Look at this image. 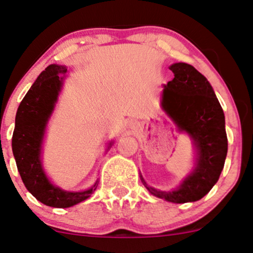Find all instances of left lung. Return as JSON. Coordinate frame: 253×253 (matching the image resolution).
<instances>
[{"mask_svg": "<svg viewBox=\"0 0 253 253\" xmlns=\"http://www.w3.org/2000/svg\"><path fill=\"white\" fill-rule=\"evenodd\" d=\"M169 69L174 79L164 86L161 108L176 125L179 132L192 139L196 150L193 171L172 191L150 186L140 175L148 192L175 204L202 199L218 181L227 154L225 115L213 88L202 73L184 62Z\"/></svg>", "mask_w": 253, "mask_h": 253, "instance_id": "obj_1", "label": "left lung"}]
</instances>
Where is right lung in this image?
<instances>
[{
  "mask_svg": "<svg viewBox=\"0 0 253 253\" xmlns=\"http://www.w3.org/2000/svg\"><path fill=\"white\" fill-rule=\"evenodd\" d=\"M67 68L49 65L36 79L21 101L15 118L11 147L24 186L39 202L66 209L84 202L96 190L99 181L88 190L69 192L55 186L44 173L41 161L45 127L57 102ZM113 141L109 142L108 148Z\"/></svg>",
  "mask_w": 253,
  "mask_h": 253,
  "instance_id": "add662e5",
  "label": "right lung"
}]
</instances>
